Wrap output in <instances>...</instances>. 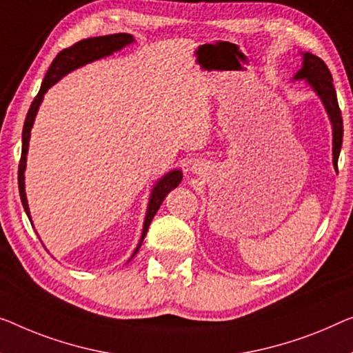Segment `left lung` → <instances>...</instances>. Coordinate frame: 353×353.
<instances>
[{
  "label": "left lung",
  "instance_id": "8db88e82",
  "mask_svg": "<svg viewBox=\"0 0 353 353\" xmlns=\"http://www.w3.org/2000/svg\"><path fill=\"white\" fill-rule=\"evenodd\" d=\"M294 79H306V82L319 94L325 109H327L331 125H333V165L334 170L338 171V159L341 145H343L344 125L343 117H341L338 97H336L333 85V77H331L328 66L325 65L322 59L306 52V54H303V68L294 74Z\"/></svg>",
  "mask_w": 353,
  "mask_h": 353
}]
</instances>
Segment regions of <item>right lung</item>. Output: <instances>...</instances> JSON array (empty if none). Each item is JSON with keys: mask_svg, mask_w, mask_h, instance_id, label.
Returning <instances> with one entry per match:
<instances>
[{"mask_svg": "<svg viewBox=\"0 0 353 353\" xmlns=\"http://www.w3.org/2000/svg\"><path fill=\"white\" fill-rule=\"evenodd\" d=\"M133 41H134V38L128 33H115V34H108V36H98V38L82 39V41L76 42L74 46L68 47V49H63L60 54L55 57V60L52 61L49 71H47L44 81H42V83H41L39 92H38V94H36L34 101L31 103L28 114H26L23 133H22V157H20V163H19V192H20V199H22L23 209H25L26 215H28L30 222H31V217H30L28 201H26V194H25L23 172L26 168V154H28L31 126H33V123H34V117H36V114H38L39 104L42 101V98H44V93L49 90V88L54 85L55 82H59L63 76L68 74L70 71H74L76 68H81L93 60L103 59V57L114 54V52L123 49L125 46L131 44ZM181 181H182V172L179 170H174V171L168 172V174L163 176L160 181L155 183L154 190H152V194H150V199H149V206H147L143 236H141L139 244H138V247H136L134 254L131 256H134L136 254H138L139 247H141V244H143V241L147 234V230H149L152 219L155 217L157 210L160 209L163 199L166 198V194L170 193L172 188H176L179 183H181Z\"/></svg>", "mask_w": 353, "mask_h": 353, "instance_id": "obj_1", "label": "right lung"}]
</instances>
